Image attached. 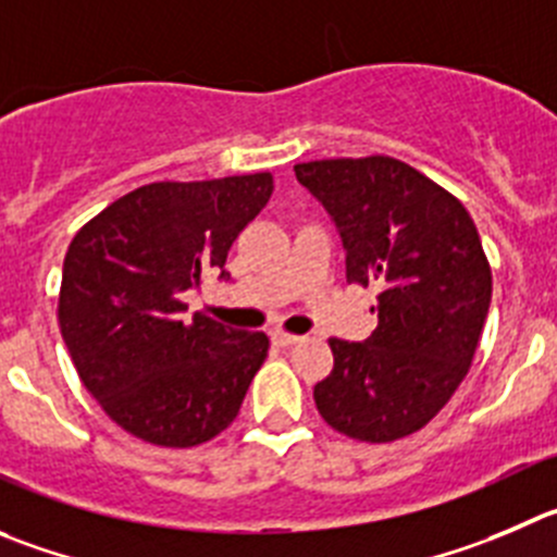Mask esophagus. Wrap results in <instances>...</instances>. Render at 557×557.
I'll return each mask as SVG.
<instances>
[{"mask_svg":"<svg viewBox=\"0 0 557 557\" xmlns=\"http://www.w3.org/2000/svg\"><path fill=\"white\" fill-rule=\"evenodd\" d=\"M273 342L278 344V347H295L298 342H304L300 336H295V333H284V331H275L273 333Z\"/></svg>","mask_w":557,"mask_h":557,"instance_id":"esophagus-1","label":"esophagus"}]
</instances>
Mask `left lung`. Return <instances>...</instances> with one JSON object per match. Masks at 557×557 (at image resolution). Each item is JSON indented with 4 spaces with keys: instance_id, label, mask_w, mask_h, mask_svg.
<instances>
[{
    "instance_id": "1",
    "label": "left lung",
    "mask_w": 557,
    "mask_h": 557,
    "mask_svg": "<svg viewBox=\"0 0 557 557\" xmlns=\"http://www.w3.org/2000/svg\"><path fill=\"white\" fill-rule=\"evenodd\" d=\"M295 177L336 224L347 282L377 289L372 336L327 342L317 410L352 441H399L446 407L473 363L492 300L481 237L457 196L396 158L309 161Z\"/></svg>"
}]
</instances>
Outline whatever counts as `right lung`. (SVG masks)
<instances>
[{"label":"right lung","mask_w":557,"mask_h":557,"mask_svg":"<svg viewBox=\"0 0 557 557\" xmlns=\"http://www.w3.org/2000/svg\"><path fill=\"white\" fill-rule=\"evenodd\" d=\"M273 194V174L150 183L82 226L62 264L60 331L84 388L139 441L190 448L237 418L268 336L235 331L185 293L224 270Z\"/></svg>","instance_id":"right-lung-1"}]
</instances>
